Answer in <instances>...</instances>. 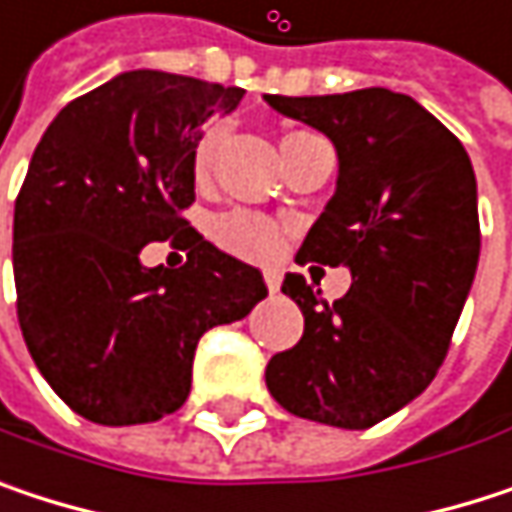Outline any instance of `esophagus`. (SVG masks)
<instances>
[{
	"mask_svg": "<svg viewBox=\"0 0 512 512\" xmlns=\"http://www.w3.org/2000/svg\"><path fill=\"white\" fill-rule=\"evenodd\" d=\"M263 281H266V287H269V293H275L278 287H281V272L278 269H263Z\"/></svg>",
	"mask_w": 512,
	"mask_h": 512,
	"instance_id": "obj_1",
	"label": "esophagus"
}]
</instances>
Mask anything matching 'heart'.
<instances>
[{
  "label": "heart",
  "instance_id": "obj_1",
  "mask_svg": "<svg viewBox=\"0 0 512 512\" xmlns=\"http://www.w3.org/2000/svg\"><path fill=\"white\" fill-rule=\"evenodd\" d=\"M222 136L225 130L219 124L207 127L195 148H192V174L198 180L210 177L213 165H216V156H219V148H222ZM317 139L314 133H287L281 139V151H290V148H299L305 142ZM213 240L231 252V255L240 257H252V260H263V257H272L278 249H281V231L272 219L260 216V213H252V210H231V213H222L216 222H213Z\"/></svg>",
  "mask_w": 512,
  "mask_h": 512
}]
</instances>
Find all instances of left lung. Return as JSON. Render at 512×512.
<instances>
[{"label":"left lung","mask_w":512,"mask_h":512,"mask_svg":"<svg viewBox=\"0 0 512 512\" xmlns=\"http://www.w3.org/2000/svg\"><path fill=\"white\" fill-rule=\"evenodd\" d=\"M266 103L326 133L341 159L296 260L353 272L335 302L284 275L305 332L269 358L266 388L290 415L367 430L415 400L448 356L480 257L474 168L442 121L388 88Z\"/></svg>","instance_id":"left-lung-1"}]
</instances>
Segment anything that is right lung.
I'll return each instance as SVG.
<instances>
[{"mask_svg": "<svg viewBox=\"0 0 512 512\" xmlns=\"http://www.w3.org/2000/svg\"><path fill=\"white\" fill-rule=\"evenodd\" d=\"M243 94L130 70L70 100L32 154L14 204L17 320L52 391L94 424L177 412L201 335L266 296L260 269L183 219L201 127ZM165 239L187 263L142 267L138 252Z\"/></svg>", "mask_w": 512, "mask_h": 512, "instance_id": "1", "label": "right lung"}]
</instances>
